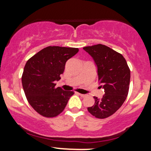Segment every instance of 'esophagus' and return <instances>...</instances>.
<instances>
[{
    "label": "esophagus",
    "instance_id": "34e87169",
    "mask_svg": "<svg viewBox=\"0 0 151 151\" xmlns=\"http://www.w3.org/2000/svg\"><path fill=\"white\" fill-rule=\"evenodd\" d=\"M78 94L79 95V96H81V97H85V96H86V94H83V93H78Z\"/></svg>",
    "mask_w": 151,
    "mask_h": 151
}]
</instances>
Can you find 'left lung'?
<instances>
[{
    "label": "left lung",
    "instance_id": "1",
    "mask_svg": "<svg viewBox=\"0 0 151 151\" xmlns=\"http://www.w3.org/2000/svg\"><path fill=\"white\" fill-rule=\"evenodd\" d=\"M92 57L97 67L100 87L104 89L101 99L93 96L95 103L88 111L97 119L113 115L122 106L129 90L131 72L125 58L109 47L101 44L83 48Z\"/></svg>",
    "mask_w": 151,
    "mask_h": 151
}]
</instances>
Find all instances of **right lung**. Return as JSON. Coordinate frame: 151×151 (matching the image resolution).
Returning <instances> with one entry per match:
<instances>
[{
	"label": "right lung",
	"mask_w": 151,
	"mask_h": 151,
	"mask_svg": "<svg viewBox=\"0 0 151 151\" xmlns=\"http://www.w3.org/2000/svg\"><path fill=\"white\" fill-rule=\"evenodd\" d=\"M78 52V48L49 46L26 62L22 75L24 92L31 106L42 116L61 114L74 94V91L56 88L55 82L61 79L66 62Z\"/></svg>",
	"instance_id": "add662e5"
}]
</instances>
